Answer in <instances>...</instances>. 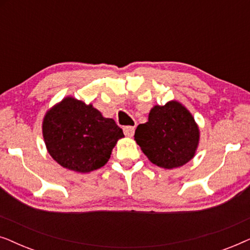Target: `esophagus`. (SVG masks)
Listing matches in <instances>:
<instances>
[{
	"mask_svg": "<svg viewBox=\"0 0 250 250\" xmlns=\"http://www.w3.org/2000/svg\"><path fill=\"white\" fill-rule=\"evenodd\" d=\"M134 126H124L123 131H124V134L126 136H133L134 134Z\"/></svg>",
	"mask_w": 250,
	"mask_h": 250,
	"instance_id": "34e87169",
	"label": "esophagus"
}]
</instances>
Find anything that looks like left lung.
Masks as SVG:
<instances>
[{"mask_svg":"<svg viewBox=\"0 0 250 250\" xmlns=\"http://www.w3.org/2000/svg\"><path fill=\"white\" fill-rule=\"evenodd\" d=\"M134 138L150 162L170 169L193 158L199 128L182 104L170 101L151 109L148 122L136 127Z\"/></svg>","mask_w":250,"mask_h":250,"instance_id":"left-lung-1","label":"left lung"}]
</instances>
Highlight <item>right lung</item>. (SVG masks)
<instances>
[{
    "mask_svg": "<svg viewBox=\"0 0 250 250\" xmlns=\"http://www.w3.org/2000/svg\"><path fill=\"white\" fill-rule=\"evenodd\" d=\"M43 136L47 151L62 167L88 173L104 165L124 136L114 119L74 98H66L46 112Z\"/></svg>",
    "mask_w": 250,
    "mask_h": 250,
    "instance_id": "1",
    "label": "right lung"
}]
</instances>
